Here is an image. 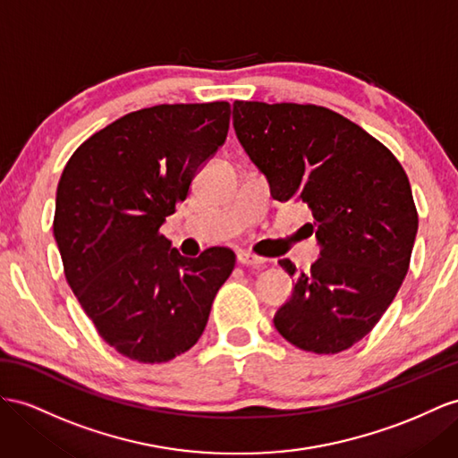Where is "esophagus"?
<instances>
[{
	"label": "esophagus",
	"mask_w": 458,
	"mask_h": 458,
	"mask_svg": "<svg viewBox=\"0 0 458 458\" xmlns=\"http://www.w3.org/2000/svg\"><path fill=\"white\" fill-rule=\"evenodd\" d=\"M238 263L243 265V267H253V268H261L265 265V259L263 257H257L250 251H240L238 253Z\"/></svg>",
	"instance_id": "1"
}]
</instances>
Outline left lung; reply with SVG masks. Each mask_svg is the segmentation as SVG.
I'll return each mask as SVG.
<instances>
[{
    "label": "left lung",
    "instance_id": "left-lung-1",
    "mask_svg": "<svg viewBox=\"0 0 458 458\" xmlns=\"http://www.w3.org/2000/svg\"><path fill=\"white\" fill-rule=\"evenodd\" d=\"M233 131L280 203H301L319 259L275 313L288 343L336 354L366 336L408 271L418 213L393 152L344 115L313 104L233 102Z\"/></svg>",
    "mask_w": 458,
    "mask_h": 458
}]
</instances>
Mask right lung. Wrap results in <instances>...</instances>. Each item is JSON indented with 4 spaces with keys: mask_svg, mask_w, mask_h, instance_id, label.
<instances>
[{
    "mask_svg": "<svg viewBox=\"0 0 458 458\" xmlns=\"http://www.w3.org/2000/svg\"><path fill=\"white\" fill-rule=\"evenodd\" d=\"M230 104H158L89 137L57 183L54 238L65 278L98 335L129 360L160 363L203 335L236 255L183 257L160 226L225 145Z\"/></svg>",
    "mask_w": 458,
    "mask_h": 458,
    "instance_id": "add662e5",
    "label": "right lung"
}]
</instances>
